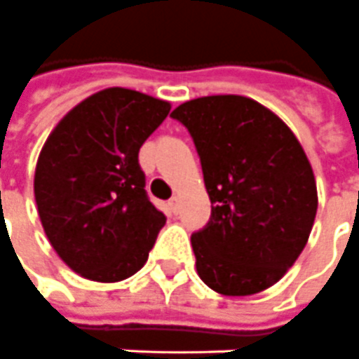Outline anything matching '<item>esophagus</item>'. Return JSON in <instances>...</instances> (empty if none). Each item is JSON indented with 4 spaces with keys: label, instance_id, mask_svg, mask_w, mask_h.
Masks as SVG:
<instances>
[{
    "label": "esophagus",
    "instance_id": "obj_1",
    "mask_svg": "<svg viewBox=\"0 0 359 359\" xmlns=\"http://www.w3.org/2000/svg\"><path fill=\"white\" fill-rule=\"evenodd\" d=\"M168 207H170L172 212H177V210H180V199H177V197H172V199L168 201Z\"/></svg>",
    "mask_w": 359,
    "mask_h": 359
}]
</instances>
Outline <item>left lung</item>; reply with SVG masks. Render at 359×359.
<instances>
[{
	"label": "left lung",
	"mask_w": 359,
	"mask_h": 359,
	"mask_svg": "<svg viewBox=\"0 0 359 359\" xmlns=\"http://www.w3.org/2000/svg\"><path fill=\"white\" fill-rule=\"evenodd\" d=\"M172 118L191 135L212 203L191 236L201 280L224 296L273 286L304 251L317 215L302 144L273 111L236 94L195 98Z\"/></svg>",
	"instance_id": "1"
}]
</instances>
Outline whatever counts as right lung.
I'll return each instance as SVG.
<instances>
[{"instance_id": "add662e5", "label": "right lung", "mask_w": 359, "mask_h": 359, "mask_svg": "<svg viewBox=\"0 0 359 359\" xmlns=\"http://www.w3.org/2000/svg\"><path fill=\"white\" fill-rule=\"evenodd\" d=\"M168 114L164 100L116 86L75 106L48 137L34 174L38 215L81 276L118 282L147 263L166 216L147 195L139 151Z\"/></svg>"}]
</instances>
